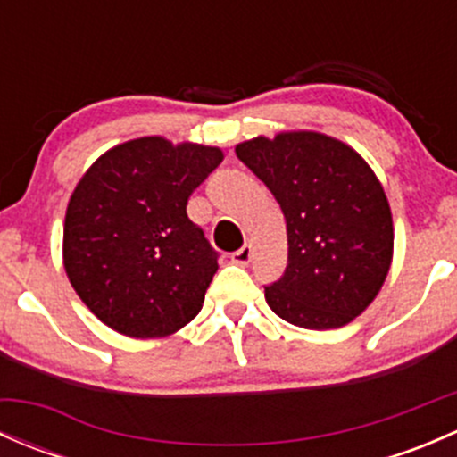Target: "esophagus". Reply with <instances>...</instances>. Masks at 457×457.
I'll list each match as a JSON object with an SVG mask.
<instances>
[{
  "mask_svg": "<svg viewBox=\"0 0 457 457\" xmlns=\"http://www.w3.org/2000/svg\"><path fill=\"white\" fill-rule=\"evenodd\" d=\"M250 261H252V245H247V243L241 247V250L232 254V262H237V265H247Z\"/></svg>",
  "mask_w": 457,
  "mask_h": 457,
  "instance_id": "34e87169",
  "label": "esophagus"
}]
</instances>
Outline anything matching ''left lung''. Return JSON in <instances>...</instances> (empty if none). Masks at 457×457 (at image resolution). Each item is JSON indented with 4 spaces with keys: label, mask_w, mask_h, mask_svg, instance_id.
<instances>
[{
    "label": "left lung",
    "mask_w": 457,
    "mask_h": 457,
    "mask_svg": "<svg viewBox=\"0 0 457 457\" xmlns=\"http://www.w3.org/2000/svg\"><path fill=\"white\" fill-rule=\"evenodd\" d=\"M287 223V267L265 287L274 314L305 329H338L380 292L394 256L389 201L367 161L320 132L238 143Z\"/></svg>",
    "instance_id": "left-lung-1"
}]
</instances>
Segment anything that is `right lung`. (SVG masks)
<instances>
[{
    "mask_svg": "<svg viewBox=\"0 0 457 457\" xmlns=\"http://www.w3.org/2000/svg\"><path fill=\"white\" fill-rule=\"evenodd\" d=\"M223 152L141 137L101 154L63 223V267L87 310L130 338H163L201 312L219 254L187 199Z\"/></svg>",
    "mask_w": 457,
    "mask_h": 457,
    "instance_id": "add662e5",
    "label": "right lung"
}]
</instances>
